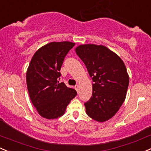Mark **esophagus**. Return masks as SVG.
Returning a JSON list of instances; mask_svg holds the SVG:
<instances>
[{"label": "esophagus", "instance_id": "1", "mask_svg": "<svg viewBox=\"0 0 151 151\" xmlns=\"http://www.w3.org/2000/svg\"><path fill=\"white\" fill-rule=\"evenodd\" d=\"M74 89L77 90V92H79V85H75V87H74Z\"/></svg>", "mask_w": 151, "mask_h": 151}]
</instances>
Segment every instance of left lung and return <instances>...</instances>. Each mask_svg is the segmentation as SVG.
Segmentation results:
<instances>
[{"label":"left lung","instance_id":"1","mask_svg":"<svg viewBox=\"0 0 151 151\" xmlns=\"http://www.w3.org/2000/svg\"><path fill=\"white\" fill-rule=\"evenodd\" d=\"M75 51L92 77V96L84 106L89 117L103 122L117 113L125 101L129 75L123 61L105 46L82 44Z\"/></svg>","mask_w":151,"mask_h":151}]
</instances>
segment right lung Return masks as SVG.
<instances>
[{
    "label": "right lung",
    "instance_id": "add662e5",
    "mask_svg": "<svg viewBox=\"0 0 151 151\" xmlns=\"http://www.w3.org/2000/svg\"><path fill=\"white\" fill-rule=\"evenodd\" d=\"M74 45L70 41L49 43L31 58L26 72L27 89L33 105L44 118L62 117L77 94L75 89L59 81L64 57Z\"/></svg>",
    "mask_w": 151,
    "mask_h": 151
}]
</instances>
